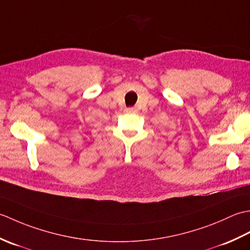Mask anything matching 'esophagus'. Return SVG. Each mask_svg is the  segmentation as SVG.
I'll list each match as a JSON object with an SVG mask.
<instances>
[{"mask_svg": "<svg viewBox=\"0 0 250 250\" xmlns=\"http://www.w3.org/2000/svg\"><path fill=\"white\" fill-rule=\"evenodd\" d=\"M125 111H126V113H129V114H133V113H135V108L129 107V108L125 109Z\"/></svg>", "mask_w": 250, "mask_h": 250, "instance_id": "esophagus-1", "label": "esophagus"}]
</instances>
